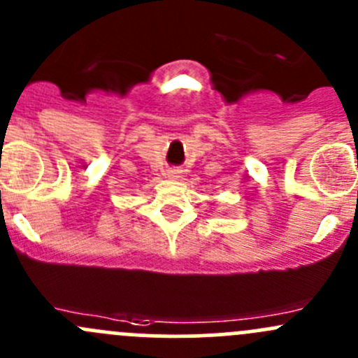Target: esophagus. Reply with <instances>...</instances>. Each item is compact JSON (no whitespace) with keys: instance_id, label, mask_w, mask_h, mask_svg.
<instances>
[{"instance_id":"1","label":"esophagus","mask_w":358,"mask_h":358,"mask_svg":"<svg viewBox=\"0 0 358 358\" xmlns=\"http://www.w3.org/2000/svg\"><path fill=\"white\" fill-rule=\"evenodd\" d=\"M180 176H182V171H180V169H169L168 171V178L178 180Z\"/></svg>"}]
</instances>
